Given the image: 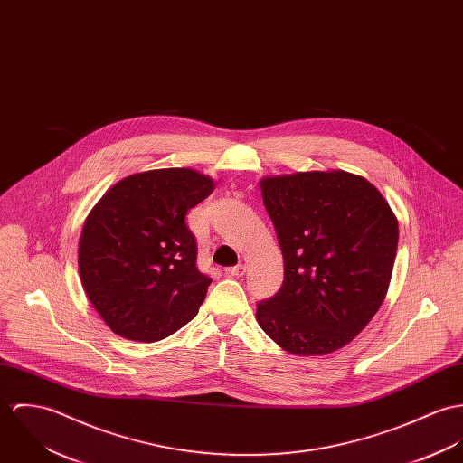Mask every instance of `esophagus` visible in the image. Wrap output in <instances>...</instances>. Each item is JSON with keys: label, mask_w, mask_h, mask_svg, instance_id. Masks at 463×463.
Masks as SVG:
<instances>
[{"label": "esophagus", "mask_w": 463, "mask_h": 463, "mask_svg": "<svg viewBox=\"0 0 463 463\" xmlns=\"http://www.w3.org/2000/svg\"><path fill=\"white\" fill-rule=\"evenodd\" d=\"M245 271H247V266H245V264H236V266L225 269V273H227L229 277H243Z\"/></svg>", "instance_id": "esophagus-1"}]
</instances>
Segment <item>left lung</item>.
Masks as SVG:
<instances>
[{"label":"left lung","mask_w":463,"mask_h":463,"mask_svg":"<svg viewBox=\"0 0 463 463\" xmlns=\"http://www.w3.org/2000/svg\"><path fill=\"white\" fill-rule=\"evenodd\" d=\"M259 184L284 282L257 304V323L293 355L334 354L359 335L387 295L398 218L367 179L345 170L271 175Z\"/></svg>","instance_id":"left-lung-1"}]
</instances>
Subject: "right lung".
I'll return each mask as SVG.
<instances>
[{
	"mask_svg": "<svg viewBox=\"0 0 463 463\" xmlns=\"http://www.w3.org/2000/svg\"><path fill=\"white\" fill-rule=\"evenodd\" d=\"M213 190L194 168H159L124 177L92 207L80 236V280L111 332L155 343L197 316L211 279L197 269L184 218Z\"/></svg>",
	"mask_w": 463,
	"mask_h": 463,
	"instance_id": "obj_1",
	"label": "right lung"
}]
</instances>
